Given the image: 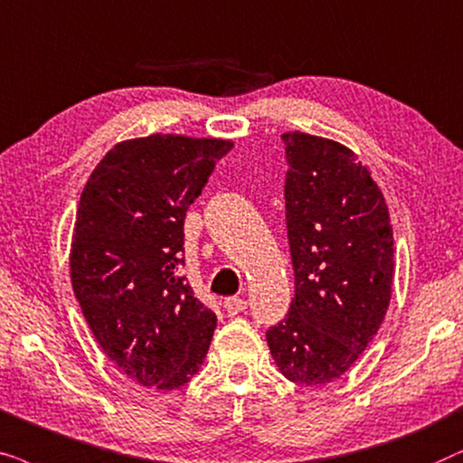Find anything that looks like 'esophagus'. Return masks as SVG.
<instances>
[{"label":"esophagus","instance_id":"obj_1","mask_svg":"<svg viewBox=\"0 0 463 463\" xmlns=\"http://www.w3.org/2000/svg\"><path fill=\"white\" fill-rule=\"evenodd\" d=\"M248 309V300L239 298V296H231V298L224 300V311L228 316H239V313Z\"/></svg>","mask_w":463,"mask_h":463}]
</instances>
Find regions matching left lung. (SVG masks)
<instances>
[{"label": "left lung", "mask_w": 463, "mask_h": 463, "mask_svg": "<svg viewBox=\"0 0 463 463\" xmlns=\"http://www.w3.org/2000/svg\"><path fill=\"white\" fill-rule=\"evenodd\" d=\"M281 139L294 300L267 330V343L283 377L324 385L347 373L390 307V212L347 147L298 131Z\"/></svg>", "instance_id": "left-lung-1"}]
</instances>
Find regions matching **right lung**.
I'll use <instances>...</instances> for the list:
<instances>
[{"instance_id": "1", "label": "right lung", "mask_w": 463, "mask_h": 463, "mask_svg": "<svg viewBox=\"0 0 463 463\" xmlns=\"http://www.w3.org/2000/svg\"><path fill=\"white\" fill-rule=\"evenodd\" d=\"M231 141H122L80 196L71 283L99 347L146 387L177 390L205 360L215 313L180 277L184 220Z\"/></svg>"}]
</instances>
